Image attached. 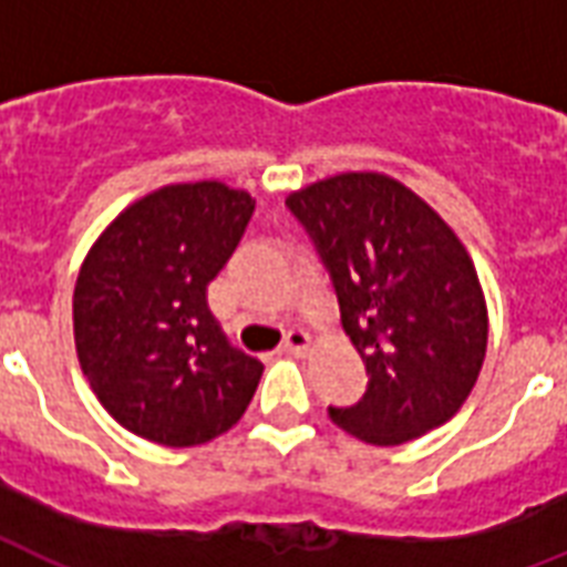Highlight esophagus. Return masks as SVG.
<instances>
[{
    "mask_svg": "<svg viewBox=\"0 0 567 567\" xmlns=\"http://www.w3.org/2000/svg\"><path fill=\"white\" fill-rule=\"evenodd\" d=\"M311 344V338L302 332V329H291L288 336H285L282 341V350H288V353H306Z\"/></svg>",
    "mask_w": 567,
    "mask_h": 567,
    "instance_id": "obj_1",
    "label": "esophagus"
}]
</instances>
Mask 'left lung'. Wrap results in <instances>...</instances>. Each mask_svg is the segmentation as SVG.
Wrapping results in <instances>:
<instances>
[{
	"label": "left lung",
	"mask_w": 567,
	"mask_h": 567,
	"mask_svg": "<svg viewBox=\"0 0 567 567\" xmlns=\"http://www.w3.org/2000/svg\"><path fill=\"white\" fill-rule=\"evenodd\" d=\"M285 205L315 240L341 327L368 368L362 400L329 417L377 447L447 423L488 344L483 288L456 231L382 173H341Z\"/></svg>",
	"instance_id": "left-lung-1"
}]
</instances>
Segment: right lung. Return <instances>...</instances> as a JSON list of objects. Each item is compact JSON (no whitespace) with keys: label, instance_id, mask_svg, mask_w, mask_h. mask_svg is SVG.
<instances>
[{"label":"right lung","instance_id":"1","mask_svg":"<svg viewBox=\"0 0 567 567\" xmlns=\"http://www.w3.org/2000/svg\"><path fill=\"white\" fill-rule=\"evenodd\" d=\"M256 199L223 182L167 185L132 203L84 258L75 353L105 412L141 439L194 447L247 412L265 364L229 344L208 282L244 238Z\"/></svg>","mask_w":567,"mask_h":567}]
</instances>
